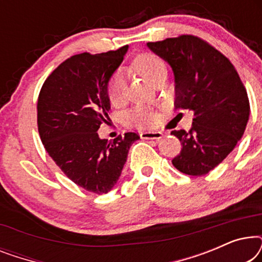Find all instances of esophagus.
<instances>
[{
    "mask_svg": "<svg viewBox=\"0 0 262 262\" xmlns=\"http://www.w3.org/2000/svg\"><path fill=\"white\" fill-rule=\"evenodd\" d=\"M141 138L142 139H161L163 137V134L160 131H155V132H141Z\"/></svg>",
    "mask_w": 262,
    "mask_h": 262,
    "instance_id": "obj_1",
    "label": "esophagus"
}]
</instances>
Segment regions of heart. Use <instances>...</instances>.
Here are the masks:
<instances>
[{
	"mask_svg": "<svg viewBox=\"0 0 262 262\" xmlns=\"http://www.w3.org/2000/svg\"><path fill=\"white\" fill-rule=\"evenodd\" d=\"M132 66L137 73L149 82H152L159 75L166 73V64L160 57L152 53L138 55L132 62ZM125 93H126V82L124 75L116 73L111 77L107 87L110 102L113 106L120 105L125 99ZM127 121L136 127H149L156 123V114L144 106H137L127 113Z\"/></svg>",
	"mask_w": 262,
	"mask_h": 262,
	"instance_id": "1",
	"label": "heart"
}]
</instances>
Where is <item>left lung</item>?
I'll return each mask as SVG.
<instances>
[{
  "label": "left lung",
  "mask_w": 262,
  "mask_h": 262,
  "mask_svg": "<svg viewBox=\"0 0 262 262\" xmlns=\"http://www.w3.org/2000/svg\"><path fill=\"white\" fill-rule=\"evenodd\" d=\"M146 45L173 69L175 108L194 113L188 132H170L182 145L171 163L184 174L205 175L234 150L245 134L250 112L245 85L230 60L194 35Z\"/></svg>",
  "instance_id": "1"
}]
</instances>
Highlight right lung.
I'll list each match as a JSON object with an SVG mask.
<instances>
[{
    "instance_id": "1",
    "label": "right lung",
    "mask_w": 262,
    "mask_h": 262,
    "mask_svg": "<svg viewBox=\"0 0 262 262\" xmlns=\"http://www.w3.org/2000/svg\"><path fill=\"white\" fill-rule=\"evenodd\" d=\"M127 49L71 56L52 71L39 93L38 131L45 150L71 181L95 194L114 187L128 149L139 139L135 132L113 141L98 135L111 110L110 78Z\"/></svg>"
}]
</instances>
